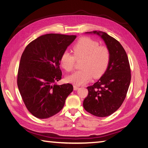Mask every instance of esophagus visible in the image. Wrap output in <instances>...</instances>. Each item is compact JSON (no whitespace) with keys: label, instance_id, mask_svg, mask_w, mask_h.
<instances>
[{"label":"esophagus","instance_id":"obj_1","mask_svg":"<svg viewBox=\"0 0 148 148\" xmlns=\"http://www.w3.org/2000/svg\"><path fill=\"white\" fill-rule=\"evenodd\" d=\"M78 88H79V86H78V85H73V89H74V90H77Z\"/></svg>","mask_w":148,"mask_h":148}]
</instances>
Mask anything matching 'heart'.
<instances>
[{
	"label": "heart",
	"instance_id": "obj_1",
	"mask_svg": "<svg viewBox=\"0 0 148 148\" xmlns=\"http://www.w3.org/2000/svg\"><path fill=\"white\" fill-rule=\"evenodd\" d=\"M72 53L65 51L60 57V64L66 71H72L76 60L82 59L80 69L66 77L67 82L77 85L86 83L92 78L101 77L105 73L110 59L109 49L89 38L79 39L72 47Z\"/></svg>",
	"mask_w": 148,
	"mask_h": 148
}]
</instances>
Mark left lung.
Returning a JSON list of instances; mask_svg holds the SVG:
<instances>
[{"instance_id":"obj_1","label":"left lung","mask_w":148,"mask_h":148,"mask_svg":"<svg viewBox=\"0 0 148 148\" xmlns=\"http://www.w3.org/2000/svg\"><path fill=\"white\" fill-rule=\"evenodd\" d=\"M100 36L109 49L110 59L102 77L87 87L88 95L83 101L84 109L96 117L112 114L122 106L131 81V70L128 56L121 44L106 33L94 31Z\"/></svg>"}]
</instances>
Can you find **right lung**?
Wrapping results in <instances>:
<instances>
[{
	"instance_id": "add662e5",
	"label": "right lung",
	"mask_w": 148,
	"mask_h": 148,
	"mask_svg": "<svg viewBox=\"0 0 148 148\" xmlns=\"http://www.w3.org/2000/svg\"><path fill=\"white\" fill-rule=\"evenodd\" d=\"M77 36L47 34L28 44L22 53L17 85L25 105L38 119L56 115L73 91L70 83L57 85L62 78L60 57Z\"/></svg>"
}]
</instances>
